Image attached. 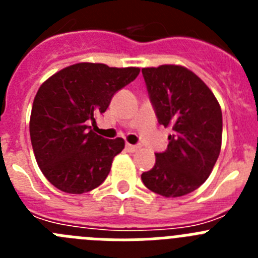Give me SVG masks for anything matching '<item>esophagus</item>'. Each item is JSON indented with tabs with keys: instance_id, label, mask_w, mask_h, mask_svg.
I'll list each match as a JSON object with an SVG mask.
<instances>
[{
	"instance_id": "1",
	"label": "esophagus",
	"mask_w": 258,
	"mask_h": 258,
	"mask_svg": "<svg viewBox=\"0 0 258 258\" xmlns=\"http://www.w3.org/2000/svg\"><path fill=\"white\" fill-rule=\"evenodd\" d=\"M125 149H126V151L127 152H136L137 150L140 149V147H138V146H134V145H129V143H127L126 146H125Z\"/></svg>"
}]
</instances>
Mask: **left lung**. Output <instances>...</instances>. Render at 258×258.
Instances as JSON below:
<instances>
[{
	"mask_svg": "<svg viewBox=\"0 0 258 258\" xmlns=\"http://www.w3.org/2000/svg\"><path fill=\"white\" fill-rule=\"evenodd\" d=\"M159 124L172 129L169 145L156 152L145 186L165 198L197 190L211 174L221 151L222 112L211 89L181 66L142 68Z\"/></svg>",
	"mask_w": 258,
	"mask_h": 258,
	"instance_id": "8db88e82",
	"label": "left lung"
}]
</instances>
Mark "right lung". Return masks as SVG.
<instances>
[{
	"instance_id": "add662e5",
	"label": "right lung",
	"mask_w": 258,
	"mask_h": 258,
	"mask_svg": "<svg viewBox=\"0 0 258 258\" xmlns=\"http://www.w3.org/2000/svg\"><path fill=\"white\" fill-rule=\"evenodd\" d=\"M138 75L136 67L77 63L40 86L32 106L29 134L41 172L56 188L84 194L103 183L125 142L98 136L89 124H95V116L108 108L115 93Z\"/></svg>"
}]
</instances>
